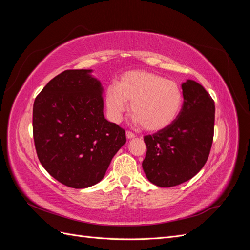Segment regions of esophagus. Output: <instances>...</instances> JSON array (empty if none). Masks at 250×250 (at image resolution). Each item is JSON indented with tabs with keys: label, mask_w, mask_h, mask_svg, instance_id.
I'll list each match as a JSON object with an SVG mask.
<instances>
[{
	"label": "esophagus",
	"mask_w": 250,
	"mask_h": 250,
	"mask_svg": "<svg viewBox=\"0 0 250 250\" xmlns=\"http://www.w3.org/2000/svg\"><path fill=\"white\" fill-rule=\"evenodd\" d=\"M126 137H127V139H133L135 137V134L132 131L127 130L126 131Z\"/></svg>",
	"instance_id": "obj_1"
}]
</instances>
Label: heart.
Listing matches in <instances>:
<instances>
[{
	"label": "heart",
	"instance_id": "obj_1",
	"mask_svg": "<svg viewBox=\"0 0 250 250\" xmlns=\"http://www.w3.org/2000/svg\"><path fill=\"white\" fill-rule=\"evenodd\" d=\"M131 101L130 110L144 129L151 132L168 128L183 106V90L175 81L149 71L124 73L117 85L105 90V104L109 118L119 122Z\"/></svg>",
	"mask_w": 250,
	"mask_h": 250
}]
</instances>
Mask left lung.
<instances>
[{"label":"left lung","mask_w":250,"mask_h":250,"mask_svg":"<svg viewBox=\"0 0 250 250\" xmlns=\"http://www.w3.org/2000/svg\"><path fill=\"white\" fill-rule=\"evenodd\" d=\"M184 104L164 130L144 137L147 152L143 170L157 187H175L191 179L206 165L214 139L215 102L194 80L183 83Z\"/></svg>","instance_id":"8db88e82"}]
</instances>
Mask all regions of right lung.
Returning a JSON list of instances; mask_svg holds the SVG:
<instances>
[{"mask_svg":"<svg viewBox=\"0 0 250 250\" xmlns=\"http://www.w3.org/2000/svg\"><path fill=\"white\" fill-rule=\"evenodd\" d=\"M89 72L60 73L33 104L37 157L51 176L74 188L99 183L126 143L123 128L104 118L102 87Z\"/></svg>","mask_w":250,"mask_h":250,"instance_id":"1","label":"right lung"}]
</instances>
